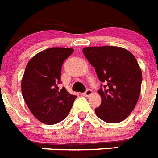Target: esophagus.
Instances as JSON below:
<instances>
[{"label":"esophagus","mask_w":158,"mask_h":158,"mask_svg":"<svg viewBox=\"0 0 158 158\" xmlns=\"http://www.w3.org/2000/svg\"><path fill=\"white\" fill-rule=\"evenodd\" d=\"M82 94H83V95H84V96H85V97L90 96V95H91V94H92V90L90 89H86V91L84 92V93H83Z\"/></svg>","instance_id":"1"}]
</instances>
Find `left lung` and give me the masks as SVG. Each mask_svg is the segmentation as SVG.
<instances>
[{
  "label": "left lung",
  "instance_id": "obj_1",
  "mask_svg": "<svg viewBox=\"0 0 158 158\" xmlns=\"http://www.w3.org/2000/svg\"><path fill=\"white\" fill-rule=\"evenodd\" d=\"M83 53L104 83L98 91L101 104L95 108L97 117L108 123L122 122L140 94L142 72L135 57L124 48L109 45L83 48Z\"/></svg>",
  "mask_w": 158,
  "mask_h": 158
}]
</instances>
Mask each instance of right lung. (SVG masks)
Returning <instances> with one entry per match:
<instances>
[{
	"label": "right lung",
	"instance_id": "right-lung-1",
	"mask_svg": "<svg viewBox=\"0 0 158 158\" xmlns=\"http://www.w3.org/2000/svg\"><path fill=\"white\" fill-rule=\"evenodd\" d=\"M74 51L72 48L52 47L42 50L27 63L21 89L27 108L34 117L46 125L66 118L77 96L67 89L59 90L63 63Z\"/></svg>",
	"mask_w": 158,
	"mask_h": 158
}]
</instances>
